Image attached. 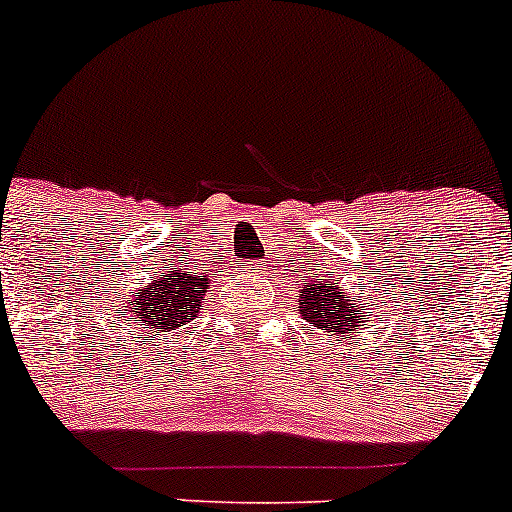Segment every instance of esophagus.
Segmentation results:
<instances>
[{"mask_svg": "<svg viewBox=\"0 0 512 512\" xmlns=\"http://www.w3.org/2000/svg\"><path fill=\"white\" fill-rule=\"evenodd\" d=\"M247 270H250V272H262V262H257V265H250V267H247Z\"/></svg>", "mask_w": 512, "mask_h": 512, "instance_id": "obj_1", "label": "esophagus"}]
</instances>
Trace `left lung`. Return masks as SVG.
Returning a JSON list of instances; mask_svg holds the SVG:
<instances>
[{
	"label": "left lung",
	"instance_id": "left-lung-1",
	"mask_svg": "<svg viewBox=\"0 0 512 512\" xmlns=\"http://www.w3.org/2000/svg\"><path fill=\"white\" fill-rule=\"evenodd\" d=\"M300 317L310 322L317 330L332 332L337 337H355L357 330H365L370 322L367 305L357 300L355 295L342 290L337 282L330 280H307L302 282L300 297H297Z\"/></svg>",
	"mask_w": 512,
	"mask_h": 512
}]
</instances>
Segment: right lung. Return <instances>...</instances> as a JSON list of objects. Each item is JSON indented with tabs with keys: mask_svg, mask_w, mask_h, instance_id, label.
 I'll list each match as a JSON object with an SVG mask.
<instances>
[{
	"mask_svg": "<svg viewBox=\"0 0 512 512\" xmlns=\"http://www.w3.org/2000/svg\"><path fill=\"white\" fill-rule=\"evenodd\" d=\"M210 282L212 277L207 272L187 270V265L170 267L122 300L127 322L140 327V335H162L167 340L172 332L195 320L205 305Z\"/></svg>",
	"mask_w": 512,
	"mask_h": 512,
	"instance_id": "1",
	"label": "right lung"
}]
</instances>
